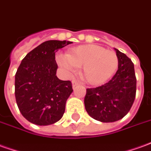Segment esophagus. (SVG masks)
Here are the masks:
<instances>
[{"instance_id":"obj_1","label":"esophagus","mask_w":151,"mask_h":151,"mask_svg":"<svg viewBox=\"0 0 151 151\" xmlns=\"http://www.w3.org/2000/svg\"><path fill=\"white\" fill-rule=\"evenodd\" d=\"M72 85L73 87H75L76 86H78V85H79V83L77 82V81H75V80H73V81H72Z\"/></svg>"}]
</instances>
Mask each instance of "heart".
I'll return each mask as SVG.
<instances>
[{
  "label": "heart",
  "mask_w": 151,
  "mask_h": 151,
  "mask_svg": "<svg viewBox=\"0 0 151 151\" xmlns=\"http://www.w3.org/2000/svg\"><path fill=\"white\" fill-rule=\"evenodd\" d=\"M58 65L68 74H73L82 67V77L91 85L107 82L118 68L119 59L114 51L96 45H86L73 48L66 54L56 56Z\"/></svg>",
  "instance_id": "heart-1"
}]
</instances>
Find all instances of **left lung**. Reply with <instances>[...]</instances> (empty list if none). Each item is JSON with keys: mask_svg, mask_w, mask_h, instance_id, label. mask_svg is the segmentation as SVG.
<instances>
[{"mask_svg": "<svg viewBox=\"0 0 151 151\" xmlns=\"http://www.w3.org/2000/svg\"><path fill=\"white\" fill-rule=\"evenodd\" d=\"M118 70L111 80L96 88H87L84 98L86 112L94 119L112 123L123 119L134 102L137 79L134 65L125 54L115 49Z\"/></svg>", "mask_w": 151, "mask_h": 151, "instance_id": "left-lung-1", "label": "left lung"}]
</instances>
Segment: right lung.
I'll return each instance as SVG.
<instances>
[{"mask_svg":"<svg viewBox=\"0 0 151 151\" xmlns=\"http://www.w3.org/2000/svg\"><path fill=\"white\" fill-rule=\"evenodd\" d=\"M71 43L46 41L21 61L15 74L14 94L19 111L30 123L46 126L63 117L73 88L70 81H63L56 76L55 52Z\"/></svg>","mask_w":151,"mask_h":151,"instance_id":"add662e5","label":"right lung"}]
</instances>
